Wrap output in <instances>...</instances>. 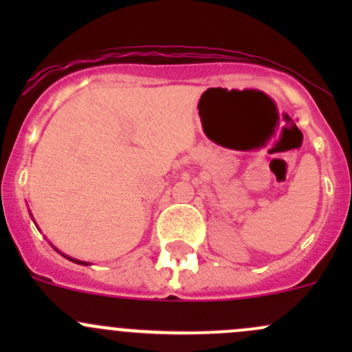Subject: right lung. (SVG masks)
Segmentation results:
<instances>
[{
  "label": "right lung",
  "mask_w": 352,
  "mask_h": 352,
  "mask_svg": "<svg viewBox=\"0 0 352 352\" xmlns=\"http://www.w3.org/2000/svg\"><path fill=\"white\" fill-rule=\"evenodd\" d=\"M56 250H58V248H56ZM65 257H67V255H65ZM69 258L71 262H76V264H81V265H88V262H83V261H76V258H71V257H67Z\"/></svg>",
  "instance_id": "add662e5"
}]
</instances>
